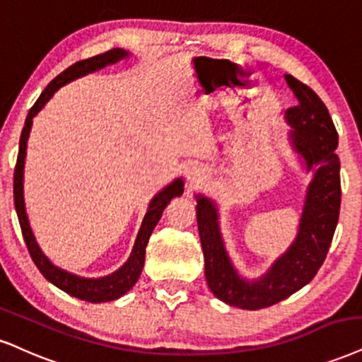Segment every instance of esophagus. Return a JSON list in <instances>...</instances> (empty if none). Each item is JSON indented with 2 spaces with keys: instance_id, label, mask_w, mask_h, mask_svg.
Here are the masks:
<instances>
[{
  "instance_id": "esophagus-1",
  "label": "esophagus",
  "mask_w": 362,
  "mask_h": 362,
  "mask_svg": "<svg viewBox=\"0 0 362 362\" xmlns=\"http://www.w3.org/2000/svg\"><path fill=\"white\" fill-rule=\"evenodd\" d=\"M188 180L189 182H198L199 180H202V169L199 168H189L188 169Z\"/></svg>"
}]
</instances>
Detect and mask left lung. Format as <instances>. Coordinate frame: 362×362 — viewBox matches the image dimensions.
Returning a JSON list of instances; mask_svg holds the SVG:
<instances>
[{
  "label": "left lung",
  "mask_w": 362,
  "mask_h": 362,
  "mask_svg": "<svg viewBox=\"0 0 362 362\" xmlns=\"http://www.w3.org/2000/svg\"><path fill=\"white\" fill-rule=\"evenodd\" d=\"M285 80L298 100L296 107L285 112V119L292 126L290 142L304 159L307 171L314 173L307 186L297 236L287 252L276 258L260 279H245L235 269L225 248L216 203L196 194V218L208 287L225 304L247 310L274 305L314 279L327 257L341 209L337 131L327 107L300 80L292 75H285Z\"/></svg>",
  "instance_id": "1"
}]
</instances>
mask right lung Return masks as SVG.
<instances>
[{
	"instance_id": "right-lung-1",
	"label": "right lung",
	"mask_w": 362,
	"mask_h": 362,
	"mask_svg": "<svg viewBox=\"0 0 362 362\" xmlns=\"http://www.w3.org/2000/svg\"><path fill=\"white\" fill-rule=\"evenodd\" d=\"M129 57V52L122 50V48H112V50L102 53V55L87 58V60L77 62L72 66L64 70L58 77H55L48 83L47 88L42 92V95L38 97V100L35 102V105L31 107L28 115H26L25 127L21 131L20 137V151H18V159L15 166V177H13V196H15V208L18 221H20L21 233H23V240L28 248L31 260L35 262V265L38 267V270L42 272V275L48 282H52L55 287H58L69 296L77 297L80 300L93 302V304H99V302H109L115 300V298L122 297L124 293H127L137 280H139L142 267H144V258H146V247L149 242V236L153 233V230L158 225V221L163 216L164 208L168 206V203L171 202L176 196H181L185 191V181L181 177L174 180L171 185H168L166 188L160 189L158 194L151 199L149 208H147L144 220H142L141 230L137 233L136 243L131 252L129 260L124 263L122 267L114 274L100 276V279H86V276H78L75 274H70L60 267L53 265L48 260V257L45 255L40 248V245L35 240L33 231H31L28 216H26L25 209V198H23V169H25V158H26V142H28V136L31 131V124H33V117L40 110L43 109L45 104L52 99L53 93L58 88L66 86L69 82H72L75 78L83 77V75L97 72V70L104 69L107 65L117 64L119 60Z\"/></svg>"
}]
</instances>
